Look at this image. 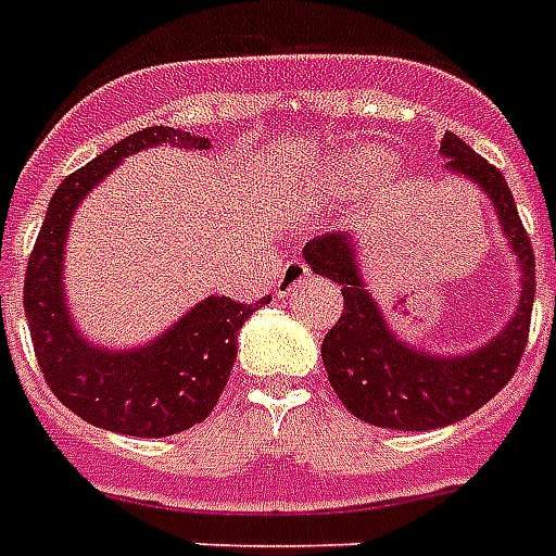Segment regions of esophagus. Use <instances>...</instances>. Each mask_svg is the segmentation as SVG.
<instances>
[{
  "mask_svg": "<svg viewBox=\"0 0 556 556\" xmlns=\"http://www.w3.org/2000/svg\"><path fill=\"white\" fill-rule=\"evenodd\" d=\"M305 279H308V268H305V262H300V260L286 262V268L279 270L277 294L288 296L296 286H300V282H305Z\"/></svg>",
  "mask_w": 556,
  "mask_h": 556,
  "instance_id": "34e87169",
  "label": "esophagus"
}]
</instances>
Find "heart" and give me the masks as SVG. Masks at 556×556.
Returning <instances> with one entry per match:
<instances>
[{
  "instance_id": "obj_1",
  "label": "heart",
  "mask_w": 556,
  "mask_h": 556,
  "mask_svg": "<svg viewBox=\"0 0 556 556\" xmlns=\"http://www.w3.org/2000/svg\"><path fill=\"white\" fill-rule=\"evenodd\" d=\"M361 169V161H349L346 167H340L338 173H331V178H326V181H340V178L352 176V173H357Z\"/></svg>"
}]
</instances>
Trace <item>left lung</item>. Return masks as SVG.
Listing matches in <instances>:
<instances>
[{
    "label": "left lung",
    "instance_id": "obj_1",
    "mask_svg": "<svg viewBox=\"0 0 556 556\" xmlns=\"http://www.w3.org/2000/svg\"><path fill=\"white\" fill-rule=\"evenodd\" d=\"M439 155L444 169L488 195L502 236L519 268V296L510 320L488 343L458 355H441L406 343L366 286L361 248L352 233H329L303 248L305 265L338 282L343 314L323 338V364L331 389L361 421L387 430H435L473 415L500 392L526 352L534 305V251L519 222L517 204L500 169L476 155L462 138L444 132Z\"/></svg>",
    "mask_w": 556,
    "mask_h": 556
}]
</instances>
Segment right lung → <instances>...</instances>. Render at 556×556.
<instances>
[{"label":"right lung","instance_id":"1","mask_svg":"<svg viewBox=\"0 0 556 556\" xmlns=\"http://www.w3.org/2000/svg\"><path fill=\"white\" fill-rule=\"evenodd\" d=\"M167 143L210 150L207 138L173 126H150L100 152L56 187L28 260L22 300L51 392L83 421L138 439H164L207 418L233 369L236 334L260 305L270 303V296L244 305L210 294L159 338L135 349L98 346L77 329L63 282L74 213L121 161Z\"/></svg>","mask_w":556,"mask_h":556}]
</instances>
